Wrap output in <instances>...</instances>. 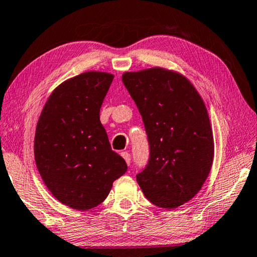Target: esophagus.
Wrapping results in <instances>:
<instances>
[{
	"mask_svg": "<svg viewBox=\"0 0 257 257\" xmlns=\"http://www.w3.org/2000/svg\"><path fill=\"white\" fill-rule=\"evenodd\" d=\"M121 156L122 158L124 159V161L127 162V165H130V160H132V158H130V154L128 152H121Z\"/></svg>",
	"mask_w": 257,
	"mask_h": 257,
	"instance_id": "esophagus-1",
	"label": "esophagus"
}]
</instances>
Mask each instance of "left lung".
Listing matches in <instances>:
<instances>
[{
  "label": "left lung",
  "mask_w": 257,
  "mask_h": 257,
  "mask_svg": "<svg viewBox=\"0 0 257 257\" xmlns=\"http://www.w3.org/2000/svg\"><path fill=\"white\" fill-rule=\"evenodd\" d=\"M122 82L141 113L150 145L148 165L136 175L138 185L153 205L177 208L200 191L213 165L205 103L185 76L161 67L127 72Z\"/></svg>",
  "instance_id": "8db88e82"
}]
</instances>
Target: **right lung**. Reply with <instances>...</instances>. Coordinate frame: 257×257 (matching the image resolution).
<instances>
[{
  "mask_svg": "<svg viewBox=\"0 0 257 257\" xmlns=\"http://www.w3.org/2000/svg\"><path fill=\"white\" fill-rule=\"evenodd\" d=\"M104 72H85L59 84L36 125V167L51 194L64 205L87 210L103 202L113 182L127 172L99 120L113 81Z\"/></svg>",
  "mask_w": 257,
  "mask_h": 257,
  "instance_id": "add662e5",
  "label": "right lung"
}]
</instances>
